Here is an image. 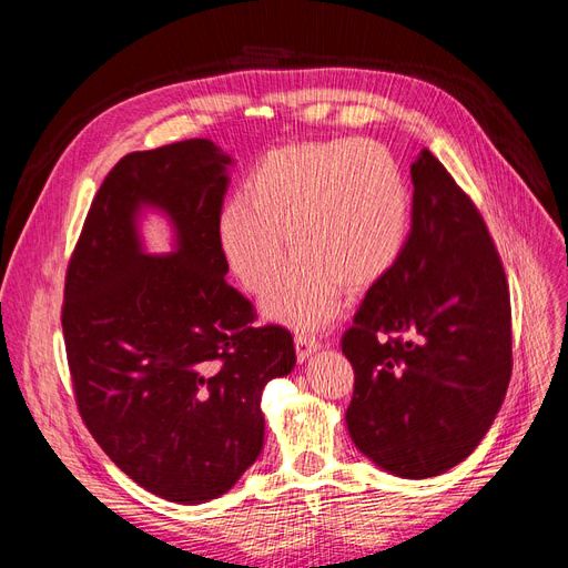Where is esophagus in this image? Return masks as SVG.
<instances>
[{
	"mask_svg": "<svg viewBox=\"0 0 568 568\" xmlns=\"http://www.w3.org/2000/svg\"><path fill=\"white\" fill-rule=\"evenodd\" d=\"M294 343H296V357H298V363H305L307 357H311L313 353H317V351L322 348V341H320L315 334H307V332H298L296 338H294Z\"/></svg>",
	"mask_w": 568,
	"mask_h": 568,
	"instance_id": "1",
	"label": "esophagus"
}]
</instances>
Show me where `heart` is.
Returning <instances> with one entry per match:
<instances>
[{
	"label": "heart",
	"instance_id": "b5f03b06",
	"mask_svg": "<svg viewBox=\"0 0 568 568\" xmlns=\"http://www.w3.org/2000/svg\"><path fill=\"white\" fill-rule=\"evenodd\" d=\"M409 232V189L398 159L372 140L280 146L255 165L244 201L217 220L222 257L270 317L317 326L338 311L341 291L379 284L400 261Z\"/></svg>",
	"mask_w": 568,
	"mask_h": 568
}]
</instances>
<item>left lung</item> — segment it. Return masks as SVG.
Wrapping results in <instances>:
<instances>
[{"label": "left lung", "instance_id": "left-lung-1", "mask_svg": "<svg viewBox=\"0 0 568 568\" xmlns=\"http://www.w3.org/2000/svg\"><path fill=\"white\" fill-rule=\"evenodd\" d=\"M412 227L341 338L357 450L403 478L453 469L488 434L511 376V305L486 220L428 149L412 163Z\"/></svg>", "mask_w": 568, "mask_h": 568}]
</instances>
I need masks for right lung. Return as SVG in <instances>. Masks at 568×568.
Instances as JSON below:
<instances>
[{
	"label": "right lung",
	"instance_id": "1",
	"mask_svg": "<svg viewBox=\"0 0 568 568\" xmlns=\"http://www.w3.org/2000/svg\"><path fill=\"white\" fill-rule=\"evenodd\" d=\"M232 159L211 140L132 151L101 182L63 288L84 426L118 469L170 503L227 493L263 450V388L296 365L286 326H253L225 282L217 220ZM165 210L179 251H141L135 213Z\"/></svg>",
	"mask_w": 568,
	"mask_h": 568
}]
</instances>
